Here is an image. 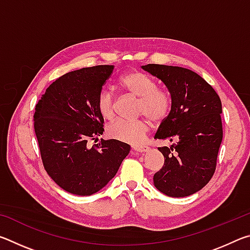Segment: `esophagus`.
<instances>
[{
    "mask_svg": "<svg viewBox=\"0 0 250 250\" xmlns=\"http://www.w3.org/2000/svg\"><path fill=\"white\" fill-rule=\"evenodd\" d=\"M150 147L147 146H132V150L135 151V152H140V153H142V152H146L149 151Z\"/></svg>",
    "mask_w": 250,
    "mask_h": 250,
    "instance_id": "34e87169",
    "label": "esophagus"
}]
</instances>
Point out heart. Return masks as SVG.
<instances>
[{"label":"heart","instance_id":"1","mask_svg":"<svg viewBox=\"0 0 250 250\" xmlns=\"http://www.w3.org/2000/svg\"><path fill=\"white\" fill-rule=\"evenodd\" d=\"M121 89L138 97L135 115L146 116L153 122L163 121L170 115L172 109L171 94L164 88L158 87L152 76L140 70H131L119 80ZM97 110L105 120L113 119L116 113L115 96L109 88H103L97 95ZM150 124L146 118L133 120H117L107 126L108 137L115 140L135 145L145 137Z\"/></svg>","mask_w":250,"mask_h":250}]
</instances>
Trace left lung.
<instances>
[{
	"label": "left lung",
	"instance_id": "8db88e82",
	"mask_svg": "<svg viewBox=\"0 0 250 250\" xmlns=\"http://www.w3.org/2000/svg\"><path fill=\"white\" fill-rule=\"evenodd\" d=\"M142 68L162 80L172 97L171 112L161 122L155 139L176 142L159 147L164 164L153 176L154 185L171 197L192 195L208 183L216 170L223 140L221 98L189 69L158 64Z\"/></svg>",
	"mask_w": 250,
	"mask_h": 250
}]
</instances>
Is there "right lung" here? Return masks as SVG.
Returning <instances> with one entry per match:
<instances>
[{
  "mask_svg": "<svg viewBox=\"0 0 250 250\" xmlns=\"http://www.w3.org/2000/svg\"><path fill=\"white\" fill-rule=\"evenodd\" d=\"M112 65L69 71L49 84L37 103L34 130L44 168L55 183L75 195H91L116 175L130 146L100 139L104 118L96 99L112 75Z\"/></svg>",
  "mask_w": 250,
  "mask_h": 250,
  "instance_id": "right-lung-1",
  "label": "right lung"
}]
</instances>
